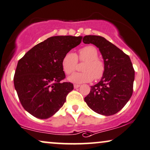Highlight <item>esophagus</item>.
<instances>
[{"mask_svg":"<svg viewBox=\"0 0 150 150\" xmlns=\"http://www.w3.org/2000/svg\"><path fill=\"white\" fill-rule=\"evenodd\" d=\"M80 87V85H78V84H74V88H78Z\"/></svg>","mask_w":150,"mask_h":150,"instance_id":"obj_1","label":"esophagus"}]
</instances>
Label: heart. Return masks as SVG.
<instances>
[{"label":"heart","mask_w":150,"mask_h":150,"mask_svg":"<svg viewBox=\"0 0 150 150\" xmlns=\"http://www.w3.org/2000/svg\"><path fill=\"white\" fill-rule=\"evenodd\" d=\"M77 59L85 62L82 67L83 71L77 72L69 76L68 80L74 83H88L93 80H99L104 75L106 66L104 62L98 58V51L93 46H87L79 51V55L72 52H68L64 55L62 67L64 73L70 74L76 68Z\"/></svg>","instance_id":"1"}]
</instances>
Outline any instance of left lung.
<instances>
[{"mask_svg":"<svg viewBox=\"0 0 150 150\" xmlns=\"http://www.w3.org/2000/svg\"><path fill=\"white\" fill-rule=\"evenodd\" d=\"M83 42L99 48L106 66L104 75L97 84L91 86L85 101L99 114L108 116L117 113L133 93L135 71L130 58L103 37L86 35Z\"/></svg>","mask_w":150,"mask_h":150,"instance_id":"left-lung-1","label":"left lung"}]
</instances>
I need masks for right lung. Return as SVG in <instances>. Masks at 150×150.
I'll return each mask as SVG.
<instances>
[{
	"mask_svg": "<svg viewBox=\"0 0 150 150\" xmlns=\"http://www.w3.org/2000/svg\"><path fill=\"white\" fill-rule=\"evenodd\" d=\"M83 37L53 36L33 47L18 60L14 88L24 109L39 119L53 116L74 89L62 67L64 55L80 44Z\"/></svg>",
	"mask_w": 150,
	"mask_h": 150,
	"instance_id": "right-lung-1",
	"label": "right lung"
}]
</instances>
